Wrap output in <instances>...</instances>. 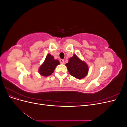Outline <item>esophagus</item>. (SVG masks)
Wrapping results in <instances>:
<instances>
[{
    "mask_svg": "<svg viewBox=\"0 0 127 127\" xmlns=\"http://www.w3.org/2000/svg\"><path fill=\"white\" fill-rule=\"evenodd\" d=\"M60 63H61V64H64V61L63 60V59H60Z\"/></svg>",
    "mask_w": 127,
    "mask_h": 127,
    "instance_id": "34e87169",
    "label": "esophagus"
}]
</instances>
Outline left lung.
<instances>
[{"label": "left lung", "instance_id": "obj_1", "mask_svg": "<svg viewBox=\"0 0 127 127\" xmlns=\"http://www.w3.org/2000/svg\"><path fill=\"white\" fill-rule=\"evenodd\" d=\"M69 73L77 79H81L87 75L88 65L84 61L80 60L76 55L69 59L68 63L66 64Z\"/></svg>", "mask_w": 127, "mask_h": 127}]
</instances>
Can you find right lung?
I'll list each match as a JSON object with an SVG mask.
<instances>
[{
  "mask_svg": "<svg viewBox=\"0 0 127 127\" xmlns=\"http://www.w3.org/2000/svg\"><path fill=\"white\" fill-rule=\"evenodd\" d=\"M59 64V61L58 60H55L53 56L49 53L46 57L43 63L39 69L40 74L44 77L51 75L54 71L56 67Z\"/></svg>",
  "mask_w": 127,
  "mask_h": 127,
  "instance_id": "right-lung-1",
  "label": "right lung"
}]
</instances>
